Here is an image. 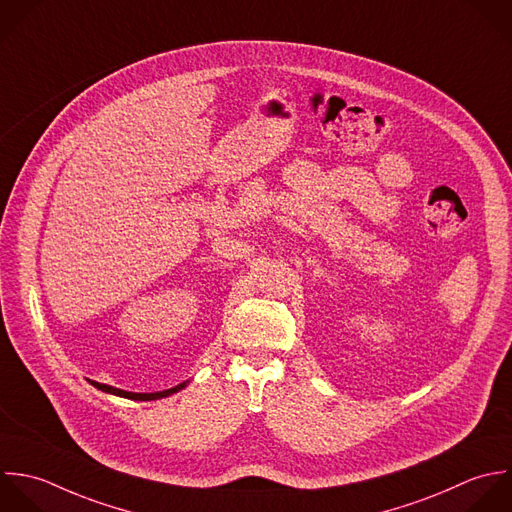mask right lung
<instances>
[{"label": "right lung", "mask_w": 512, "mask_h": 512, "mask_svg": "<svg viewBox=\"0 0 512 512\" xmlns=\"http://www.w3.org/2000/svg\"><path fill=\"white\" fill-rule=\"evenodd\" d=\"M95 389L103 391V393H109V395H117V397H123V399H133V401H155V399H163V397H169L181 389H185L187 381L173 387V389H167V391H159V393H129V391H123V389H115L111 385H103V383H97V381H89Z\"/></svg>", "instance_id": "add662e5"}]
</instances>
